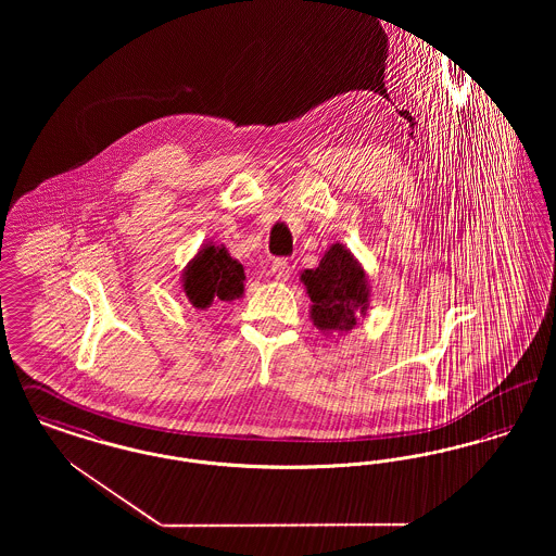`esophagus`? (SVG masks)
<instances>
[{
    "label": "esophagus",
    "instance_id": "obj_1",
    "mask_svg": "<svg viewBox=\"0 0 556 556\" xmlns=\"http://www.w3.org/2000/svg\"><path fill=\"white\" fill-rule=\"evenodd\" d=\"M270 273H273V277H275L277 281H288L291 275L290 263H288V261H275Z\"/></svg>",
    "mask_w": 556,
    "mask_h": 556
}]
</instances>
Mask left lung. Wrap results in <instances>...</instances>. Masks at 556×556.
<instances>
[{
	"mask_svg": "<svg viewBox=\"0 0 556 556\" xmlns=\"http://www.w3.org/2000/svg\"><path fill=\"white\" fill-rule=\"evenodd\" d=\"M300 281L311 298V320L320 333L345 336L367 317V270L342 243H331L318 266L302 270Z\"/></svg>",
	"mask_w": 556,
	"mask_h": 556,
	"instance_id": "1",
	"label": "left lung"
}]
</instances>
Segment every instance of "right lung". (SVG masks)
Masks as SVG:
<instances>
[{
    "label": "right lung",
    "instance_id": "right-lung-1",
    "mask_svg": "<svg viewBox=\"0 0 556 556\" xmlns=\"http://www.w3.org/2000/svg\"><path fill=\"white\" fill-rule=\"evenodd\" d=\"M243 265L229 254L225 243L216 245L214 241L202 243L181 273V290L198 311L218 302H236L243 295Z\"/></svg>",
    "mask_w": 556,
    "mask_h": 556
}]
</instances>
